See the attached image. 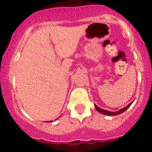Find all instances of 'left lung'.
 Listing matches in <instances>:
<instances>
[{"label":"left lung","instance_id":"8db88e82","mask_svg":"<svg viewBox=\"0 0 152 152\" xmlns=\"http://www.w3.org/2000/svg\"><path fill=\"white\" fill-rule=\"evenodd\" d=\"M132 103H133V102H130V104H128V105H127L126 107L123 108V109L120 110L119 111H117V112H111V111H108V110H102V109H101V108H99V106H96V104H95V107H96V110H97V111H99V113H101L105 114V115H107V116H116V115H119V114L124 113V111H126V110H127V109H128L130 106H131V104Z\"/></svg>","mask_w":152,"mask_h":152}]
</instances>
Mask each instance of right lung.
Instances as JSON below:
<instances>
[{
  "instance_id": "right-lung-1",
  "label": "right lung",
  "mask_w": 152,
  "mask_h": 152,
  "mask_svg": "<svg viewBox=\"0 0 152 152\" xmlns=\"http://www.w3.org/2000/svg\"><path fill=\"white\" fill-rule=\"evenodd\" d=\"M50 122H52V121H50Z\"/></svg>"
}]
</instances>
